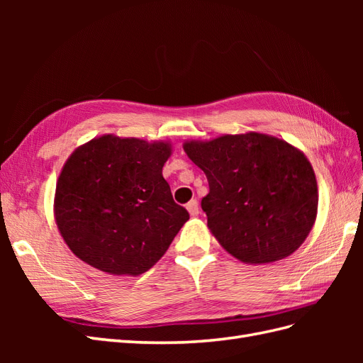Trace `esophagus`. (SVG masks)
Segmentation results:
<instances>
[{
	"mask_svg": "<svg viewBox=\"0 0 363 363\" xmlns=\"http://www.w3.org/2000/svg\"><path fill=\"white\" fill-rule=\"evenodd\" d=\"M186 208H188V212L191 216H196L200 213V208H199V201L196 200H191L188 204H186Z\"/></svg>",
	"mask_w": 363,
	"mask_h": 363,
	"instance_id": "1",
	"label": "esophagus"
}]
</instances>
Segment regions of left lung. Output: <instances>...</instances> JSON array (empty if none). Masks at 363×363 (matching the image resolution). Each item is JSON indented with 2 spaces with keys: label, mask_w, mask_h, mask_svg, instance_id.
<instances>
[{
  "label": "left lung",
  "mask_w": 363,
  "mask_h": 363,
  "mask_svg": "<svg viewBox=\"0 0 363 363\" xmlns=\"http://www.w3.org/2000/svg\"><path fill=\"white\" fill-rule=\"evenodd\" d=\"M204 171L207 227L228 255L251 265L291 256L309 236L318 213V183L304 152L259 131L184 140Z\"/></svg>",
  "instance_id": "left-lung-1"
}]
</instances>
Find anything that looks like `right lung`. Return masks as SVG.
Returning <instances> with one entry per match:
<instances>
[{
    "label": "right lung",
    "mask_w": 363,
    "mask_h": 363,
    "mask_svg": "<svg viewBox=\"0 0 363 363\" xmlns=\"http://www.w3.org/2000/svg\"><path fill=\"white\" fill-rule=\"evenodd\" d=\"M169 140L103 135L77 147L54 194V219L74 255L111 276H140L189 219L175 204L163 164Z\"/></svg>",
    "instance_id": "obj_1"
}]
</instances>
